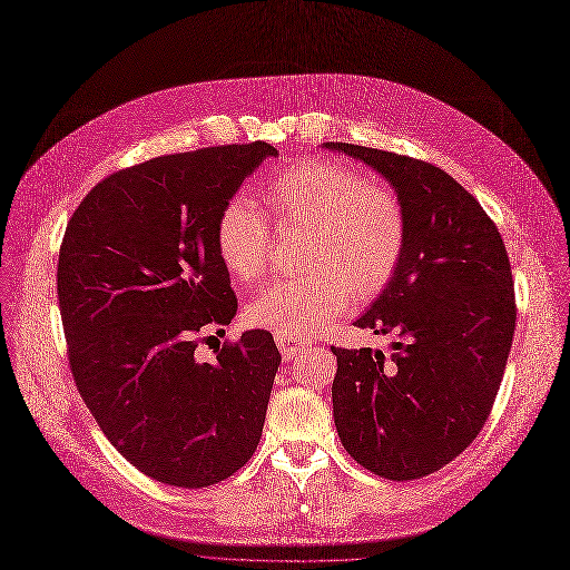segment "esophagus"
<instances>
[{
  "label": "esophagus",
  "instance_id": "obj_1",
  "mask_svg": "<svg viewBox=\"0 0 570 570\" xmlns=\"http://www.w3.org/2000/svg\"><path fill=\"white\" fill-rule=\"evenodd\" d=\"M275 341H277V347H279V352H282V356H284L286 361L295 358V356H297V352L304 347V341L288 338V336H277Z\"/></svg>",
  "mask_w": 570,
  "mask_h": 570
}]
</instances>
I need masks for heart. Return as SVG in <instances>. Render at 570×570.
I'll return each instance as SVG.
<instances>
[{"label":"heart","instance_id":"1","mask_svg":"<svg viewBox=\"0 0 570 570\" xmlns=\"http://www.w3.org/2000/svg\"><path fill=\"white\" fill-rule=\"evenodd\" d=\"M262 195L279 229H308L304 264L312 271L277 279L254 297L247 316L256 327L306 336L341 316L352 293L373 297L395 275L406 245V214L395 190L368 184L345 164L308 159L266 179ZM214 243L240 282L266 273L273 232L247 197L220 206Z\"/></svg>","mask_w":570,"mask_h":570}]
</instances>
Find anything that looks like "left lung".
Masks as SVG:
<instances>
[{"label":"left lung","mask_w":570,"mask_h":570,"mask_svg":"<svg viewBox=\"0 0 570 570\" xmlns=\"http://www.w3.org/2000/svg\"><path fill=\"white\" fill-rule=\"evenodd\" d=\"M323 147L386 177L406 214L395 275L354 323L397 341L391 358L332 347L336 432L371 473L421 480L469 448L491 413L515 330L509 256L480 202L441 168L375 147Z\"/></svg>","instance_id":"1"}]
</instances>
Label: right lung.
<instances>
[{
	"mask_svg": "<svg viewBox=\"0 0 570 570\" xmlns=\"http://www.w3.org/2000/svg\"><path fill=\"white\" fill-rule=\"evenodd\" d=\"M266 157L277 149L254 140L149 159L101 179L66 227L57 291L75 384L114 448L170 487L227 480L264 432L273 334L245 332L212 361L195 350L236 316L214 227Z\"/></svg>",
	"mask_w": 570,
	"mask_h": 570,
	"instance_id": "1",
	"label": "right lung"
}]
</instances>
